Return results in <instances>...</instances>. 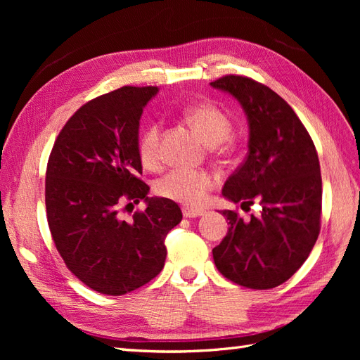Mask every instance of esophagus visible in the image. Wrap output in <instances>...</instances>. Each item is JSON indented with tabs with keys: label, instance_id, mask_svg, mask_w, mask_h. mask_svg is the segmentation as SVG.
<instances>
[{
	"label": "esophagus",
	"instance_id": "34e87169",
	"mask_svg": "<svg viewBox=\"0 0 360 360\" xmlns=\"http://www.w3.org/2000/svg\"><path fill=\"white\" fill-rule=\"evenodd\" d=\"M205 212L204 210H200V209H189V207H184L183 209V216L184 217H198V216H202Z\"/></svg>",
	"mask_w": 360,
	"mask_h": 360
}]
</instances>
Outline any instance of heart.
Listing matches in <instances>:
<instances>
[{
    "label": "heart",
    "mask_w": 360,
    "mask_h": 360,
    "mask_svg": "<svg viewBox=\"0 0 360 360\" xmlns=\"http://www.w3.org/2000/svg\"><path fill=\"white\" fill-rule=\"evenodd\" d=\"M184 118L197 130L209 146H217L231 134V120L212 103H195L184 111ZM160 129L156 123L150 124L139 139V159L146 167H155L159 160ZM214 176L205 169L174 168L156 181V192L163 198L198 207L214 188Z\"/></svg>",
    "instance_id": "1"
}]
</instances>
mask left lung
Instances as JSON below:
<instances>
[{"label":"left lung","mask_w":360,"mask_h":360,"mask_svg":"<svg viewBox=\"0 0 360 360\" xmlns=\"http://www.w3.org/2000/svg\"><path fill=\"white\" fill-rule=\"evenodd\" d=\"M243 108L248 156L224 184L222 197L258 216L230 221L224 240L213 249L217 270L238 285L269 290L284 284L307 261L320 233L321 174L312 139L292 108L269 86L228 75L210 82Z\"/></svg>","instance_id":"8db88e82"}]
</instances>
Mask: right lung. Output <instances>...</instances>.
I'll return each mask as SVG.
<instances>
[{
  "instance_id": "1",
  "label": "right lung",
  "mask_w": 360,
  "mask_h": 360,
  "mask_svg": "<svg viewBox=\"0 0 360 360\" xmlns=\"http://www.w3.org/2000/svg\"><path fill=\"white\" fill-rule=\"evenodd\" d=\"M158 86H122L96 97L61 129L46 169L49 230L72 274L91 290L122 296L150 282L165 264V237L180 207L148 197L139 180V120ZM143 199L132 221L119 207Z\"/></svg>"
}]
</instances>
